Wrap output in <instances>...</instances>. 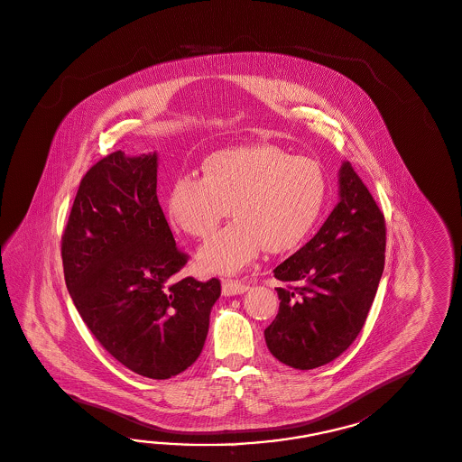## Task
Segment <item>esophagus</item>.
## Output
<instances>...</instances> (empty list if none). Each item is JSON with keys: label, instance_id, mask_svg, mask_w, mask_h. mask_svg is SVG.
Masks as SVG:
<instances>
[{"label": "esophagus", "instance_id": "34e87169", "mask_svg": "<svg viewBox=\"0 0 462 462\" xmlns=\"http://www.w3.org/2000/svg\"><path fill=\"white\" fill-rule=\"evenodd\" d=\"M249 289L247 284L236 281V279H224L222 282V292L224 296H236V294H244Z\"/></svg>", "mask_w": 462, "mask_h": 462}]
</instances>
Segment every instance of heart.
<instances>
[{
	"instance_id": "obj_1",
	"label": "heart",
	"mask_w": 462,
	"mask_h": 462,
	"mask_svg": "<svg viewBox=\"0 0 462 462\" xmlns=\"http://www.w3.org/2000/svg\"><path fill=\"white\" fill-rule=\"evenodd\" d=\"M323 168L271 144L217 151L203 176L183 173L171 183L166 212L189 237L207 240L230 212L225 226L199 252L205 273L234 274L257 259L296 249L316 224L326 199Z\"/></svg>"
}]
</instances>
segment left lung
<instances>
[{"label":"left lung","mask_w":462,"mask_h":462,"mask_svg":"<svg viewBox=\"0 0 462 462\" xmlns=\"http://www.w3.org/2000/svg\"><path fill=\"white\" fill-rule=\"evenodd\" d=\"M385 217L348 162L319 232L274 269L281 300L267 348L298 370L333 362L360 335L385 265Z\"/></svg>","instance_id":"obj_1"}]
</instances>
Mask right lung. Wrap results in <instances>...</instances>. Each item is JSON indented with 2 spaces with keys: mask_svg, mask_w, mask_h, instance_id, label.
<instances>
[{
  "mask_svg": "<svg viewBox=\"0 0 462 462\" xmlns=\"http://www.w3.org/2000/svg\"><path fill=\"white\" fill-rule=\"evenodd\" d=\"M158 154L116 151L82 178L62 236L65 284L90 333L131 372L166 380L203 349L220 281L181 277L156 195Z\"/></svg>",
  "mask_w": 462,
  "mask_h": 462,
  "instance_id": "right-lung-1",
  "label": "right lung"
}]
</instances>
